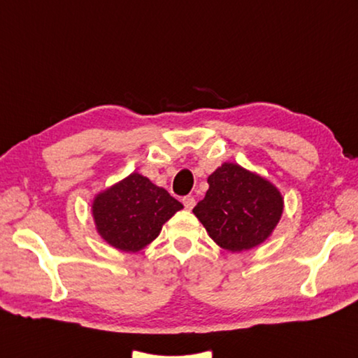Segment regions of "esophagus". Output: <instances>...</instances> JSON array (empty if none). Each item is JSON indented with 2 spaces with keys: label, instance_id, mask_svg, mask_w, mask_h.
<instances>
[{
  "label": "esophagus",
  "instance_id": "esophagus-1",
  "mask_svg": "<svg viewBox=\"0 0 358 358\" xmlns=\"http://www.w3.org/2000/svg\"><path fill=\"white\" fill-rule=\"evenodd\" d=\"M182 204H185L187 210H192L194 206H195V198L192 195H187V196L182 198Z\"/></svg>",
  "mask_w": 358,
  "mask_h": 358
}]
</instances>
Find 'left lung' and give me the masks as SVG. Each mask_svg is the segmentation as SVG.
Listing matches in <instances>:
<instances>
[{"label":"left lung","mask_w":358,"mask_h":358,"mask_svg":"<svg viewBox=\"0 0 358 358\" xmlns=\"http://www.w3.org/2000/svg\"><path fill=\"white\" fill-rule=\"evenodd\" d=\"M209 190L194 207L209 236L229 252H243L267 239L280 220L284 199L270 181L235 163L207 178Z\"/></svg>","instance_id":"left-lung-1"}]
</instances>
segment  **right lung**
I'll return each instance as SVG.
<instances>
[{
    "label": "right lung",
    "mask_w": 358,
    "mask_h": 358,
    "mask_svg": "<svg viewBox=\"0 0 358 358\" xmlns=\"http://www.w3.org/2000/svg\"><path fill=\"white\" fill-rule=\"evenodd\" d=\"M182 204L140 173H131L99 194L93 203L97 231L123 252H138L159 236L162 226Z\"/></svg>",
    "instance_id": "add662e5"
}]
</instances>
